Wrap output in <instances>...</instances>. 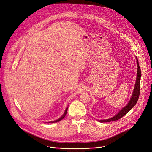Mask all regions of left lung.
Instances as JSON below:
<instances>
[{
	"label": "left lung",
	"mask_w": 152,
	"mask_h": 152,
	"mask_svg": "<svg viewBox=\"0 0 152 152\" xmlns=\"http://www.w3.org/2000/svg\"><path fill=\"white\" fill-rule=\"evenodd\" d=\"M137 74L136 84H135L134 91H133L132 96L129 101V102L127 105L124 108H123L115 116H114L111 118L106 119V120H101L99 121L100 122H112V121L118 120V119L121 118L122 117H123L124 115H126L128 113V112H129V110L134 107L135 104H136V103L137 102V100H138L139 96H140V93L141 69H140L137 59Z\"/></svg>",
	"instance_id": "1"
}]
</instances>
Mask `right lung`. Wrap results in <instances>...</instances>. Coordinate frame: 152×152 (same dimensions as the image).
Masks as SVG:
<instances>
[{
  "instance_id": "1",
  "label": "right lung",
  "mask_w": 152,
  "mask_h": 152,
  "mask_svg": "<svg viewBox=\"0 0 152 152\" xmlns=\"http://www.w3.org/2000/svg\"><path fill=\"white\" fill-rule=\"evenodd\" d=\"M67 110H68V108H66V110H65V113H64V114L63 115H62V117H60V118H59V119H58V120H56V121H53V122H50V123H53V122H59V121H61L62 119H63V118H64V117H65L66 114V113H67Z\"/></svg>"
}]
</instances>
